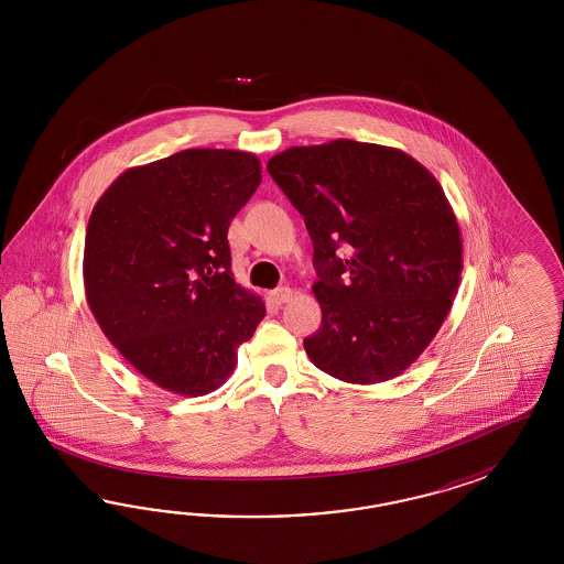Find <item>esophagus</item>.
Returning a JSON list of instances; mask_svg holds the SVG:
<instances>
[{
    "instance_id": "esophagus-1",
    "label": "esophagus",
    "mask_w": 564,
    "mask_h": 564,
    "mask_svg": "<svg viewBox=\"0 0 564 564\" xmlns=\"http://www.w3.org/2000/svg\"><path fill=\"white\" fill-rule=\"evenodd\" d=\"M291 297H293V291L290 288H279L273 291V300L276 304H288Z\"/></svg>"
}]
</instances>
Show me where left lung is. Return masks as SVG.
Listing matches in <instances>:
<instances>
[{
    "mask_svg": "<svg viewBox=\"0 0 564 564\" xmlns=\"http://www.w3.org/2000/svg\"><path fill=\"white\" fill-rule=\"evenodd\" d=\"M267 170L304 217L323 325L307 358L343 382L408 370L443 326L463 269L444 189L410 154L339 138L274 154Z\"/></svg>",
    "mask_w": 564,
    "mask_h": 564,
    "instance_id": "obj_1",
    "label": "left lung"
}]
</instances>
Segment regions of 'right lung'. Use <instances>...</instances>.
<instances>
[{
  "label": "right lung",
  "mask_w": 564,
  "mask_h": 564,
  "mask_svg": "<svg viewBox=\"0 0 564 564\" xmlns=\"http://www.w3.org/2000/svg\"><path fill=\"white\" fill-rule=\"evenodd\" d=\"M260 180L257 154L188 149L123 171L90 213L86 302L121 356L165 391L219 389L267 314L236 283L227 241Z\"/></svg>",
  "instance_id": "1"
}]
</instances>
